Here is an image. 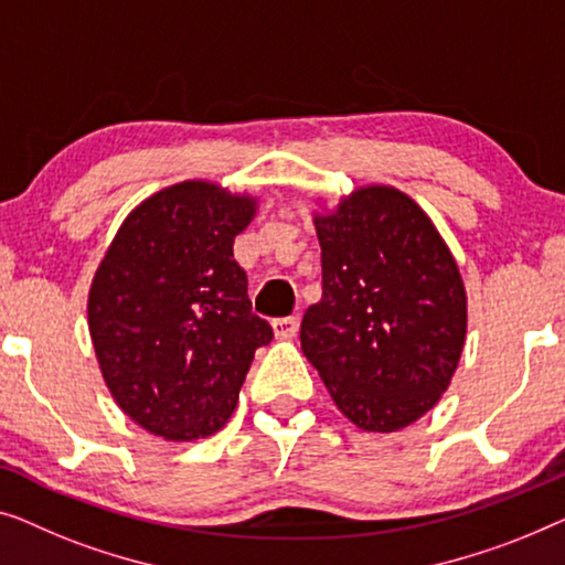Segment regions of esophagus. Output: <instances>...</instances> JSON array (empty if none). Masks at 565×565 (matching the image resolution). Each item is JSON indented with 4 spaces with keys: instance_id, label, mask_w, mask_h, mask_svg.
I'll list each match as a JSON object with an SVG mask.
<instances>
[{
    "instance_id": "obj_1",
    "label": "esophagus",
    "mask_w": 565,
    "mask_h": 565,
    "mask_svg": "<svg viewBox=\"0 0 565 565\" xmlns=\"http://www.w3.org/2000/svg\"><path fill=\"white\" fill-rule=\"evenodd\" d=\"M297 330H299V317H279V320H274L276 338H281V340L294 338L297 335Z\"/></svg>"
}]
</instances>
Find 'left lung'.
I'll return each instance as SVG.
<instances>
[{
  "mask_svg": "<svg viewBox=\"0 0 565 565\" xmlns=\"http://www.w3.org/2000/svg\"><path fill=\"white\" fill-rule=\"evenodd\" d=\"M322 299L299 340L338 409L402 430L448 388L466 343V289L430 217L392 186H363L315 217Z\"/></svg>",
  "mask_w": 565,
  "mask_h": 565,
  "instance_id": "8db88e82",
  "label": "left lung"
}]
</instances>
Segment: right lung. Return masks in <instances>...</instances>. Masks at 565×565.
I'll return each instance as SVG.
<instances>
[{"label": "right lung", "instance_id": "1", "mask_svg": "<svg viewBox=\"0 0 565 565\" xmlns=\"http://www.w3.org/2000/svg\"><path fill=\"white\" fill-rule=\"evenodd\" d=\"M256 200L181 181L127 214L89 291L102 376L132 423L184 443L233 415L256 348L274 338L253 315L233 256Z\"/></svg>", "mask_w": 565, "mask_h": 565}]
</instances>
